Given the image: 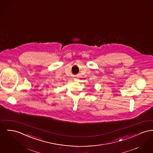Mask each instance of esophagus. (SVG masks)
I'll return each instance as SVG.
<instances>
[{"label":"esophagus","mask_w":153,"mask_h":153,"mask_svg":"<svg viewBox=\"0 0 153 153\" xmlns=\"http://www.w3.org/2000/svg\"><path fill=\"white\" fill-rule=\"evenodd\" d=\"M76 80H77V79H76V78H74V81H76Z\"/></svg>","instance_id":"esophagus-1"}]
</instances>
